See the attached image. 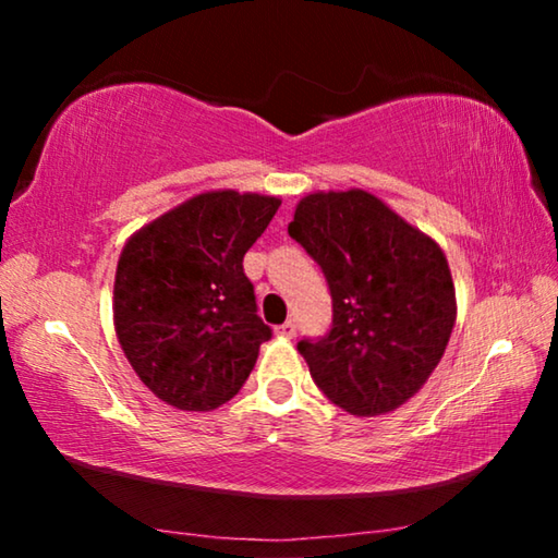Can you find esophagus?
Instances as JSON below:
<instances>
[{
  "mask_svg": "<svg viewBox=\"0 0 558 558\" xmlns=\"http://www.w3.org/2000/svg\"><path fill=\"white\" fill-rule=\"evenodd\" d=\"M276 332L280 335V337H295V332H298V327H295V323H292V319H288V323H282Z\"/></svg>",
  "mask_w": 558,
  "mask_h": 558,
  "instance_id": "34e87169",
  "label": "esophagus"
}]
</instances>
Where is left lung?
I'll return each instance as SVG.
<instances>
[{
  "label": "left lung",
  "instance_id": "8db88e82",
  "mask_svg": "<svg viewBox=\"0 0 558 558\" xmlns=\"http://www.w3.org/2000/svg\"><path fill=\"white\" fill-rule=\"evenodd\" d=\"M288 233L332 295L327 335L298 342L317 389L352 415L399 409L436 369L456 325L438 243L362 189L305 196Z\"/></svg>",
  "mask_w": 558,
  "mask_h": 558
}]
</instances>
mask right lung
Segmentation results:
<instances>
[{
  "instance_id": "right-lung-1",
  "label": "right lung",
  "mask_w": 558,
  "mask_h": 558,
  "mask_svg": "<svg viewBox=\"0 0 558 558\" xmlns=\"http://www.w3.org/2000/svg\"><path fill=\"white\" fill-rule=\"evenodd\" d=\"M280 199L209 192L145 226L120 253L116 332L157 399L211 411L248 379L272 329L258 317L243 256Z\"/></svg>"
}]
</instances>
